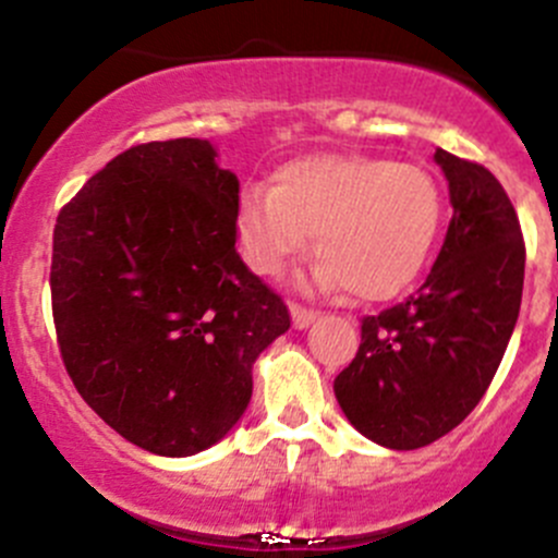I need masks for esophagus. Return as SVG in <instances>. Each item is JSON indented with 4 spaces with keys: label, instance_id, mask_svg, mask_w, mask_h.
I'll list each match as a JSON object with an SVG mask.
<instances>
[{
    "label": "esophagus",
    "instance_id": "obj_1",
    "mask_svg": "<svg viewBox=\"0 0 558 558\" xmlns=\"http://www.w3.org/2000/svg\"><path fill=\"white\" fill-rule=\"evenodd\" d=\"M316 316H318V313L311 311V307L296 305V302H291V322H294L296 329H305L307 324L316 322Z\"/></svg>",
    "mask_w": 558,
    "mask_h": 558
}]
</instances>
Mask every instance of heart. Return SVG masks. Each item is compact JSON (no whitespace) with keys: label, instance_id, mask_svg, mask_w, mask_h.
<instances>
[{"label":"heart","instance_id":"obj_1","mask_svg":"<svg viewBox=\"0 0 558 558\" xmlns=\"http://www.w3.org/2000/svg\"><path fill=\"white\" fill-rule=\"evenodd\" d=\"M445 196L428 169L371 155H311L272 174L269 191H247L236 236L247 267L280 278L307 251L322 258V286H349L378 302L416 280L434 253Z\"/></svg>","mask_w":558,"mask_h":558}]
</instances>
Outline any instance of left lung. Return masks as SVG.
Segmentation results:
<instances>
[{"mask_svg": "<svg viewBox=\"0 0 558 558\" xmlns=\"http://www.w3.org/2000/svg\"><path fill=\"white\" fill-rule=\"evenodd\" d=\"M452 220L416 294L362 318V343L335 378L349 423L389 450L434 445L466 420L494 381L523 294L515 207L485 166L436 149Z\"/></svg>", "mask_w": 558, "mask_h": 558, "instance_id": "left-lung-1", "label": "left lung"}]
</instances>
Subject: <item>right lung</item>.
<instances>
[{
	"label": "right lung",
	"mask_w": 558,
	"mask_h": 558,
	"mask_svg": "<svg viewBox=\"0 0 558 558\" xmlns=\"http://www.w3.org/2000/svg\"><path fill=\"white\" fill-rule=\"evenodd\" d=\"M202 138L124 149L53 226L51 311L81 398L142 450L185 458L245 414L253 362L291 327L236 253L240 180Z\"/></svg>",
	"instance_id": "add662e5"
}]
</instances>
